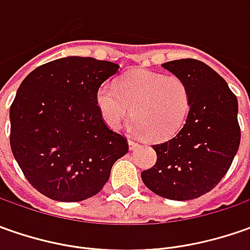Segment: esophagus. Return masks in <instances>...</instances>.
I'll list each match as a JSON object with an SVG mask.
<instances>
[{
	"mask_svg": "<svg viewBox=\"0 0 250 250\" xmlns=\"http://www.w3.org/2000/svg\"><path fill=\"white\" fill-rule=\"evenodd\" d=\"M128 145H129V150H135L138 146H139V145H138V143H135L133 140H128Z\"/></svg>",
	"mask_w": 250,
	"mask_h": 250,
	"instance_id": "1",
	"label": "esophagus"
}]
</instances>
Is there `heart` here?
<instances>
[{"instance_id":"heart-1","label":"heart","mask_w":250,"mask_h":250,"mask_svg":"<svg viewBox=\"0 0 250 250\" xmlns=\"http://www.w3.org/2000/svg\"><path fill=\"white\" fill-rule=\"evenodd\" d=\"M96 104L111 129H120L130 114V132L150 142H164L185 124L190 94L187 83L175 75L139 69L120 78L115 86L101 84Z\"/></svg>"}]
</instances>
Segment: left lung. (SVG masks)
I'll list each match as a JSON object with an SVG mask.
<instances>
[{
  "label": "left lung",
  "instance_id": "1",
  "mask_svg": "<svg viewBox=\"0 0 250 250\" xmlns=\"http://www.w3.org/2000/svg\"><path fill=\"white\" fill-rule=\"evenodd\" d=\"M161 66L187 83L190 108L177 135L153 146L157 161L142 172V181L159 196L190 200L210 192L232 164L241 142L238 100L202 61L185 58Z\"/></svg>",
  "mask_w": 250,
  "mask_h": 250
}]
</instances>
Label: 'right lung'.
Instances as JSON below:
<instances>
[{
	"instance_id": "add662e5",
	"label": "right lung",
	"mask_w": 250,
	"mask_h": 250,
	"mask_svg": "<svg viewBox=\"0 0 250 250\" xmlns=\"http://www.w3.org/2000/svg\"><path fill=\"white\" fill-rule=\"evenodd\" d=\"M120 65L65 57L36 68L9 110L11 149L26 179L44 196L81 202L100 192L126 139L104 124L96 93Z\"/></svg>"
}]
</instances>
